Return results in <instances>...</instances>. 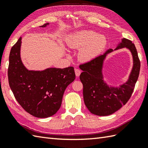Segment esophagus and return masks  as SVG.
<instances>
[{"label": "esophagus", "mask_w": 148, "mask_h": 148, "mask_svg": "<svg viewBox=\"0 0 148 148\" xmlns=\"http://www.w3.org/2000/svg\"><path fill=\"white\" fill-rule=\"evenodd\" d=\"M81 72V71L80 69H75V74H76V76L77 77H79L80 76Z\"/></svg>", "instance_id": "esophagus-1"}]
</instances>
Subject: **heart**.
<instances>
[{"mask_svg":"<svg viewBox=\"0 0 148 148\" xmlns=\"http://www.w3.org/2000/svg\"><path fill=\"white\" fill-rule=\"evenodd\" d=\"M68 46L72 49H81L79 58L89 61L98 55L105 48L107 39L92 30H82L72 34L67 39Z\"/></svg>","mask_w":148,"mask_h":148,"instance_id":"b5f03b06","label":"heart"}]
</instances>
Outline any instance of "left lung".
Listing matches in <instances>:
<instances>
[{"label":"left lung","mask_w":148,"mask_h":148,"mask_svg":"<svg viewBox=\"0 0 148 148\" xmlns=\"http://www.w3.org/2000/svg\"><path fill=\"white\" fill-rule=\"evenodd\" d=\"M127 48L133 56V68L128 79L119 87L109 86L103 79V61L109 49L103 55L97 56L88 62L79 65L83 71L80 80L83 85V98L86 108L92 114L97 116H108L120 109L130 99L139 75L140 63L134 44L123 38L114 50Z\"/></svg>","instance_id":"8db88e82"}]
</instances>
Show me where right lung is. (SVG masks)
<instances>
[{"instance_id": "add662e5", "label": "right lung", "mask_w": 148, "mask_h": 148, "mask_svg": "<svg viewBox=\"0 0 148 148\" xmlns=\"http://www.w3.org/2000/svg\"><path fill=\"white\" fill-rule=\"evenodd\" d=\"M21 37L12 47L9 54V86L25 111L37 118L49 117L58 111L66 88L76 78L74 67L29 71L21 60Z\"/></svg>"}]
</instances>
